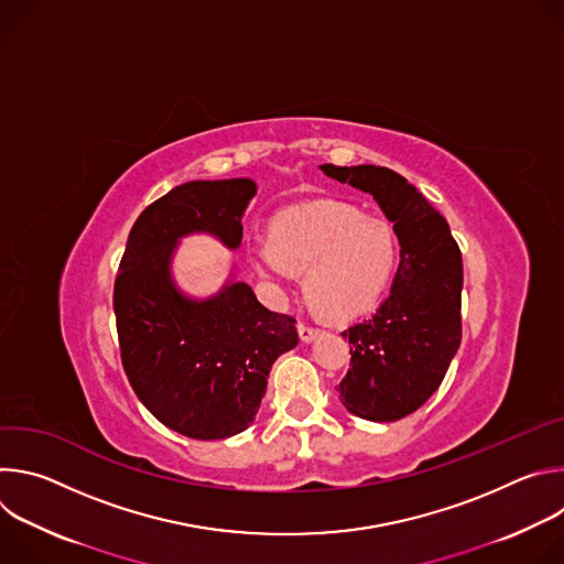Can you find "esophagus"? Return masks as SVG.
<instances>
[{"instance_id": "obj_1", "label": "esophagus", "mask_w": 564, "mask_h": 564, "mask_svg": "<svg viewBox=\"0 0 564 564\" xmlns=\"http://www.w3.org/2000/svg\"><path fill=\"white\" fill-rule=\"evenodd\" d=\"M296 330H299L301 341H305V344H310V341L321 333L318 328H312V326H307V324H299V326H296Z\"/></svg>"}]
</instances>
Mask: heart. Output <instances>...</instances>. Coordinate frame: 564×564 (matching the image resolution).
<instances>
[{"label":"heart","instance_id":"heart-1","mask_svg":"<svg viewBox=\"0 0 564 564\" xmlns=\"http://www.w3.org/2000/svg\"><path fill=\"white\" fill-rule=\"evenodd\" d=\"M397 234L381 216L318 200L281 212L272 234L250 238L257 274L283 290L296 272L310 303L328 316H355L386 290L397 263Z\"/></svg>","mask_w":564,"mask_h":564}]
</instances>
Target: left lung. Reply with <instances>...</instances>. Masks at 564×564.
I'll list each match as a JSON object with an SVG mask.
<instances>
[{"label": "left lung", "mask_w": 564, "mask_h": 564, "mask_svg": "<svg viewBox=\"0 0 564 564\" xmlns=\"http://www.w3.org/2000/svg\"><path fill=\"white\" fill-rule=\"evenodd\" d=\"M318 170L370 194L399 240L390 294L370 318L341 333L352 359L337 388L348 413L397 422L426 404L459 348L462 254L444 216L404 176L377 165Z\"/></svg>", "instance_id": "left-lung-1"}]
</instances>
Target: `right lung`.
<instances>
[{
    "label": "right lung",
    "instance_id": "add662e5",
    "mask_svg": "<svg viewBox=\"0 0 564 564\" xmlns=\"http://www.w3.org/2000/svg\"><path fill=\"white\" fill-rule=\"evenodd\" d=\"M252 178L189 181L133 223L113 288L122 366L147 411L194 440H225L257 417L272 364L299 344L294 318L259 303L229 270L223 288L189 296L174 279L185 236L238 250Z\"/></svg>",
    "mask_w": 564,
    "mask_h": 564
}]
</instances>
